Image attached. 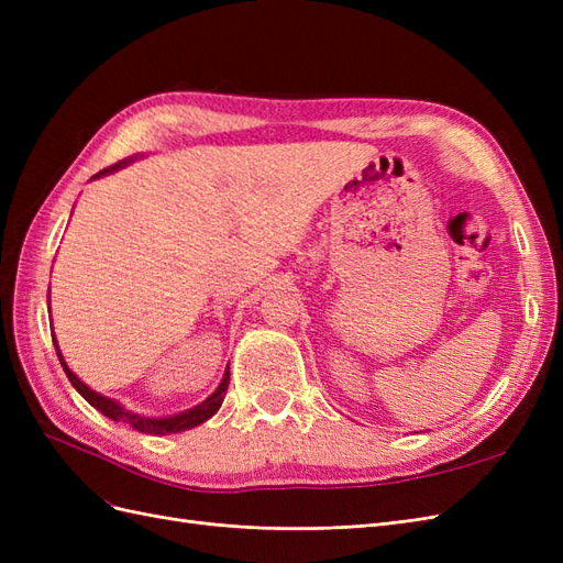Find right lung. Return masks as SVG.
Here are the masks:
<instances>
[{"mask_svg": "<svg viewBox=\"0 0 563 563\" xmlns=\"http://www.w3.org/2000/svg\"><path fill=\"white\" fill-rule=\"evenodd\" d=\"M131 162H133V157L122 159V162H117L114 166H108V168H103V172H98L91 180H96V178H103V176H108V174H114V172H119V168L129 166ZM51 335H54V333H51ZM54 345H56V354H58V360H60V366H63V371H65V376L70 378L73 387L79 391V395H81L84 399H87L93 408H98L100 413L108 416L110 420L126 422V424H131L133 430L145 432V434H176V432L192 430V428H197V424L207 422V420L218 411L220 404H223V399H225V391H228V385H230V371H225L223 380H220V385L216 387V391H213V395H211L209 399H203L201 404H197V406H192V408H187V411L176 413V416H166V418H147V416H141V413H133V411H129V408H124V406L119 404L117 399H110V397H106V395H98L96 389H91L89 385H84V383L75 376V373H73L70 368H67V364H65V360H63V354H60V350H58L56 335H54Z\"/></svg>", "mask_w": 563, "mask_h": 563, "instance_id": "obj_1", "label": "right lung"}]
</instances>
